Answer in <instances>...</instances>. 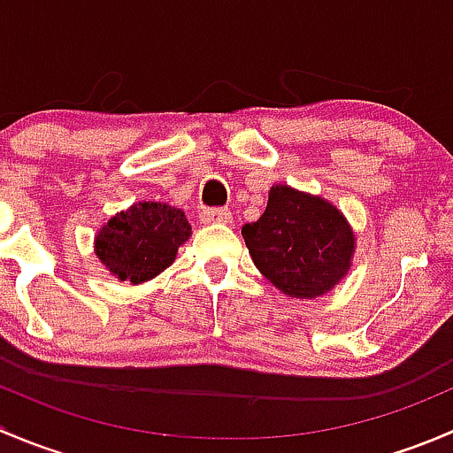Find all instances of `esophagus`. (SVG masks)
I'll use <instances>...</instances> for the list:
<instances>
[{
	"instance_id": "34e87169",
	"label": "esophagus",
	"mask_w": 453,
	"mask_h": 453,
	"mask_svg": "<svg viewBox=\"0 0 453 453\" xmlns=\"http://www.w3.org/2000/svg\"><path fill=\"white\" fill-rule=\"evenodd\" d=\"M203 223H232V212L227 208H208L201 212Z\"/></svg>"
}]
</instances>
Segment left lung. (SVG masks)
Segmentation results:
<instances>
[{"label": "left lung", "instance_id": "8db88e82", "mask_svg": "<svg viewBox=\"0 0 453 453\" xmlns=\"http://www.w3.org/2000/svg\"><path fill=\"white\" fill-rule=\"evenodd\" d=\"M245 245L256 269L285 296L322 298L353 267L357 234L337 205L287 184L269 190L258 221L245 223Z\"/></svg>", "mask_w": 453, "mask_h": 453}]
</instances>
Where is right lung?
Instances as JSON below:
<instances>
[{
	"label": "right lung",
	"instance_id": "obj_1",
	"mask_svg": "<svg viewBox=\"0 0 453 453\" xmlns=\"http://www.w3.org/2000/svg\"><path fill=\"white\" fill-rule=\"evenodd\" d=\"M193 234L184 210L162 201H140L113 214L94 236V252L118 280L140 285L175 263Z\"/></svg>",
	"mask_w": 453,
	"mask_h": 453
}]
</instances>
